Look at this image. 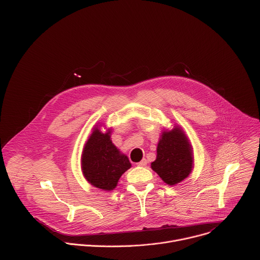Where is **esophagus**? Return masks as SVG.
Here are the masks:
<instances>
[{
    "mask_svg": "<svg viewBox=\"0 0 260 260\" xmlns=\"http://www.w3.org/2000/svg\"><path fill=\"white\" fill-rule=\"evenodd\" d=\"M139 167H145V166H147V160L144 158V159H142L140 162H138L137 164Z\"/></svg>",
    "mask_w": 260,
    "mask_h": 260,
    "instance_id": "esophagus-1",
    "label": "esophagus"
}]
</instances>
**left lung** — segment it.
Segmentation results:
<instances>
[{"label":"left lung","instance_id":"8db88e82","mask_svg":"<svg viewBox=\"0 0 260 260\" xmlns=\"http://www.w3.org/2000/svg\"><path fill=\"white\" fill-rule=\"evenodd\" d=\"M193 168L192 147L184 132L175 126L165 131L157 144L156 159L151 169L169 185H176L186 179Z\"/></svg>","mask_w":260,"mask_h":260}]
</instances>
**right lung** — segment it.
<instances>
[{
    "label": "right lung",
    "instance_id": "right-lung-1",
    "mask_svg": "<svg viewBox=\"0 0 260 260\" xmlns=\"http://www.w3.org/2000/svg\"><path fill=\"white\" fill-rule=\"evenodd\" d=\"M111 129L103 134L94 127L84 145L81 156L83 176L92 186L102 190H113L121 175L132 165L110 139Z\"/></svg>",
    "mask_w": 260,
    "mask_h": 260
}]
</instances>
